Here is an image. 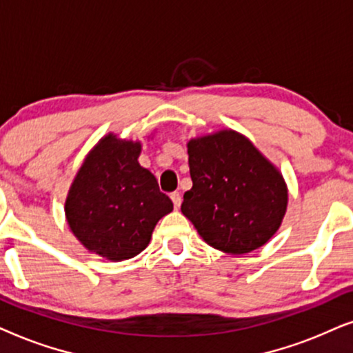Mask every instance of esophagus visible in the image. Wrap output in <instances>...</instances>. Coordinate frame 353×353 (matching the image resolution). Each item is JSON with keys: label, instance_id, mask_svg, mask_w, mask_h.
Here are the masks:
<instances>
[{"label": "esophagus", "instance_id": "obj_1", "mask_svg": "<svg viewBox=\"0 0 353 353\" xmlns=\"http://www.w3.org/2000/svg\"><path fill=\"white\" fill-rule=\"evenodd\" d=\"M171 200H172V203H174V208H176V210L179 208L181 203H182V196H181L179 192H172Z\"/></svg>", "mask_w": 353, "mask_h": 353}]
</instances>
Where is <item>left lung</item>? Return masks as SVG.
I'll return each instance as SVG.
<instances>
[{"mask_svg": "<svg viewBox=\"0 0 353 353\" xmlns=\"http://www.w3.org/2000/svg\"><path fill=\"white\" fill-rule=\"evenodd\" d=\"M192 189L181 211L210 247L245 255L278 232L289 192L278 168L232 129L187 142Z\"/></svg>", "mask_w": 353, "mask_h": 353, "instance_id": "1", "label": "left lung"}]
</instances>
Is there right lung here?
Instances as JSON below:
<instances>
[{"mask_svg":"<svg viewBox=\"0 0 353 353\" xmlns=\"http://www.w3.org/2000/svg\"><path fill=\"white\" fill-rule=\"evenodd\" d=\"M140 140L112 132L98 140L69 187L65 221L88 252L124 261L145 250L154 225L172 211L148 169L140 166Z\"/></svg>","mask_w":353,"mask_h":353,"instance_id":"add662e5","label":"right lung"}]
</instances>
